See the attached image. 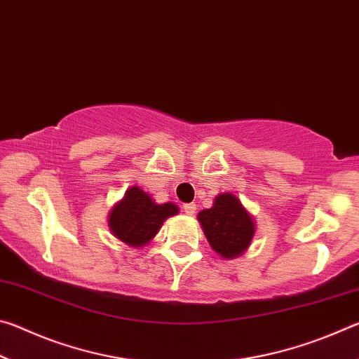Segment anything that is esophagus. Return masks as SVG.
<instances>
[{
    "mask_svg": "<svg viewBox=\"0 0 359 359\" xmlns=\"http://www.w3.org/2000/svg\"><path fill=\"white\" fill-rule=\"evenodd\" d=\"M194 210H196V204H193V203L184 204V212H185L187 215H193Z\"/></svg>",
    "mask_w": 359,
    "mask_h": 359,
    "instance_id": "obj_1",
    "label": "esophagus"
}]
</instances>
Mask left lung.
<instances>
[{"mask_svg":"<svg viewBox=\"0 0 359 359\" xmlns=\"http://www.w3.org/2000/svg\"><path fill=\"white\" fill-rule=\"evenodd\" d=\"M198 220L210 247L223 258L239 257L250 245L255 224L234 194H218L210 209L199 212Z\"/></svg>","mask_w":359,"mask_h":359,"instance_id":"8db88e82","label":"left lung"}]
</instances>
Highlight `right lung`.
<instances>
[{
  "instance_id": "1",
  "label": "right lung",
  "mask_w": 359,
  "mask_h": 359,
  "mask_svg": "<svg viewBox=\"0 0 359 359\" xmlns=\"http://www.w3.org/2000/svg\"><path fill=\"white\" fill-rule=\"evenodd\" d=\"M179 212L172 203L156 204L139 187H133L125 198L112 209L109 215V226L125 244L142 247L155 238L163 222Z\"/></svg>"
}]
</instances>
